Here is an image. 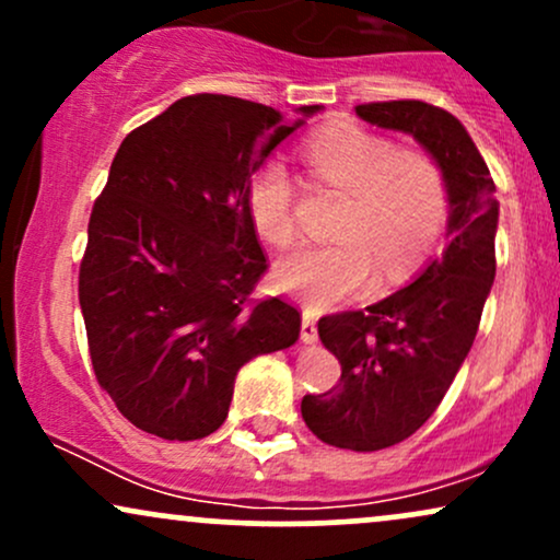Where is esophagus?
<instances>
[{
    "mask_svg": "<svg viewBox=\"0 0 560 560\" xmlns=\"http://www.w3.org/2000/svg\"><path fill=\"white\" fill-rule=\"evenodd\" d=\"M300 339L305 345H316L318 342V329H316V316L311 311H302V329H300Z\"/></svg>",
    "mask_w": 560,
    "mask_h": 560,
    "instance_id": "1",
    "label": "esophagus"
}]
</instances>
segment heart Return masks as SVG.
Returning <instances> with one entry per match:
<instances>
[{
	"label": "heart",
	"mask_w": 560,
	"mask_h": 560,
	"mask_svg": "<svg viewBox=\"0 0 560 560\" xmlns=\"http://www.w3.org/2000/svg\"><path fill=\"white\" fill-rule=\"evenodd\" d=\"M305 163L350 202L334 229L339 242L302 247L276 262L273 284L281 292L311 307L337 305L363 292L376 271L382 281L400 279L434 247L445 226L447 184L429 155L397 150L365 128L339 126L307 141ZM247 210L268 244L294 242V186L279 160L253 173Z\"/></svg>",
	"instance_id": "b5f03b06"
}]
</instances>
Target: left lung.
<instances>
[{
    "label": "left lung",
    "instance_id": "left-lung-1",
    "mask_svg": "<svg viewBox=\"0 0 560 560\" xmlns=\"http://www.w3.org/2000/svg\"><path fill=\"white\" fill-rule=\"evenodd\" d=\"M365 124L413 137L445 173L447 247L365 311L318 320L342 365L339 384L302 397V419L326 445L384 450L419 432L464 365L494 281L500 202L485 158L455 115L419 100L355 107Z\"/></svg>",
    "mask_w": 560,
    "mask_h": 560
}]
</instances>
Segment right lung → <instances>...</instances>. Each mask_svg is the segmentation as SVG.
Listing matches in <instances>:
<instances>
[{
	"label": "right lung",
	"mask_w": 560,
	"mask_h": 560,
	"mask_svg": "<svg viewBox=\"0 0 560 560\" xmlns=\"http://www.w3.org/2000/svg\"><path fill=\"white\" fill-rule=\"evenodd\" d=\"M320 113L226 94L173 102L131 131L89 218L79 300L100 387L163 440L213 434L244 363L287 350L300 313L253 300L266 271L247 186L268 155Z\"/></svg>",
	"instance_id": "1"
}]
</instances>
